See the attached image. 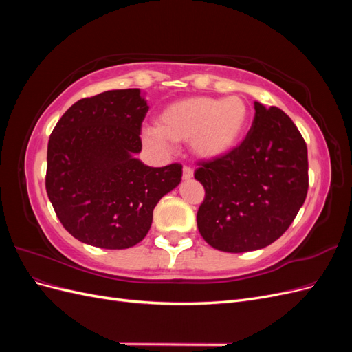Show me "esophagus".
<instances>
[{
	"label": "esophagus",
	"instance_id": "obj_1",
	"mask_svg": "<svg viewBox=\"0 0 352 352\" xmlns=\"http://www.w3.org/2000/svg\"><path fill=\"white\" fill-rule=\"evenodd\" d=\"M182 177H184L185 180H188V179H190V177H194V170L190 168V167H188V166H185V167H184V175H182Z\"/></svg>",
	"mask_w": 352,
	"mask_h": 352
}]
</instances>
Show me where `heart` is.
Returning a JSON list of instances; mask_svg holds the SVG:
<instances>
[{
	"label": "heart",
	"instance_id": "1",
	"mask_svg": "<svg viewBox=\"0 0 352 352\" xmlns=\"http://www.w3.org/2000/svg\"><path fill=\"white\" fill-rule=\"evenodd\" d=\"M248 119L250 110L241 97L199 95L168 104L157 117V129H146L144 138L155 145L189 142L195 157L217 160L239 145Z\"/></svg>",
	"mask_w": 352,
	"mask_h": 352
}]
</instances>
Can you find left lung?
I'll use <instances>...</instances> for the list:
<instances>
[{"label": "left lung", "instance_id": "left-lung-1", "mask_svg": "<svg viewBox=\"0 0 352 352\" xmlns=\"http://www.w3.org/2000/svg\"><path fill=\"white\" fill-rule=\"evenodd\" d=\"M245 140L230 154L199 163L206 189L197 212L201 236L212 248L247 252L267 247L291 226L308 190L307 145L278 107L254 102Z\"/></svg>", "mask_w": 352, "mask_h": 352}]
</instances>
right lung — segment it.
Segmentation results:
<instances>
[{
    "mask_svg": "<svg viewBox=\"0 0 352 352\" xmlns=\"http://www.w3.org/2000/svg\"><path fill=\"white\" fill-rule=\"evenodd\" d=\"M140 89L82 98L61 116L48 141L47 194L61 225L83 243L126 250L141 242L157 202L180 184L182 166L148 167Z\"/></svg>",
    "mask_w": 352,
    "mask_h": 352,
    "instance_id": "right-lung-1",
    "label": "right lung"
}]
</instances>
